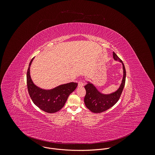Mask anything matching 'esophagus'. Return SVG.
<instances>
[{
	"mask_svg": "<svg viewBox=\"0 0 155 155\" xmlns=\"http://www.w3.org/2000/svg\"><path fill=\"white\" fill-rule=\"evenodd\" d=\"M84 82H82V81H79V82H78V86H79V87H82L84 86Z\"/></svg>",
	"mask_w": 155,
	"mask_h": 155,
	"instance_id": "34e87169",
	"label": "esophagus"
}]
</instances>
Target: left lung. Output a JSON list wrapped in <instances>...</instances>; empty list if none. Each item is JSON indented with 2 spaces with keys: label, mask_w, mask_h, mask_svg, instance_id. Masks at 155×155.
I'll return each instance as SVG.
<instances>
[{
  "label": "left lung",
  "mask_w": 155,
  "mask_h": 155,
  "mask_svg": "<svg viewBox=\"0 0 155 155\" xmlns=\"http://www.w3.org/2000/svg\"><path fill=\"white\" fill-rule=\"evenodd\" d=\"M113 56L114 61H118L122 64L123 77L121 84L115 91L109 94H104L100 92L94 84L90 81H87V85L84 86L86 90L84 103L87 108L93 113H102L113 107L118 101L124 89L126 77L125 66L114 52H113Z\"/></svg>",
  "instance_id": "obj_1"
}]
</instances>
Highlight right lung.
<instances>
[{
	"label": "right lung",
	"mask_w": 155,
	"mask_h": 155,
	"mask_svg": "<svg viewBox=\"0 0 155 155\" xmlns=\"http://www.w3.org/2000/svg\"><path fill=\"white\" fill-rule=\"evenodd\" d=\"M34 58L29 64L27 74V88L30 96L33 103L42 111L49 113L58 112L63 108L69 95L77 88L78 83L62 84L50 90L38 87L33 82L30 75V67Z\"/></svg>",
	"instance_id": "add662e5"
}]
</instances>
